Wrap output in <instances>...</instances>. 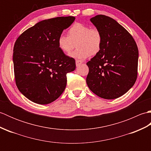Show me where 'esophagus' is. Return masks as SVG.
Instances as JSON below:
<instances>
[{"mask_svg": "<svg viewBox=\"0 0 151 151\" xmlns=\"http://www.w3.org/2000/svg\"><path fill=\"white\" fill-rule=\"evenodd\" d=\"M82 63V62L81 60H76V66H79Z\"/></svg>", "mask_w": 151, "mask_h": 151, "instance_id": "obj_1", "label": "esophagus"}]
</instances>
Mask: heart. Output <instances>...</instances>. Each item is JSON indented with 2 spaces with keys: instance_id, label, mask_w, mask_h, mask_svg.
<instances>
[{
  "instance_id": "obj_1",
  "label": "heart",
  "mask_w": 151,
  "mask_h": 151,
  "mask_svg": "<svg viewBox=\"0 0 151 151\" xmlns=\"http://www.w3.org/2000/svg\"><path fill=\"white\" fill-rule=\"evenodd\" d=\"M67 34L68 36L60 35L57 40L58 46L63 53L69 54L75 47V44L77 49L70 54L74 58L85 60L100 52L103 37L98 28L75 22L67 30Z\"/></svg>"
}]
</instances>
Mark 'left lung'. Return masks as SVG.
<instances>
[{"label":"left lung","instance_id":"left-lung-1","mask_svg":"<svg viewBox=\"0 0 151 151\" xmlns=\"http://www.w3.org/2000/svg\"><path fill=\"white\" fill-rule=\"evenodd\" d=\"M90 21L101 32L103 43L100 52L86 63V83L99 97L117 99L135 84L138 49L133 37L114 19L98 15Z\"/></svg>","mask_w":151,"mask_h":151}]
</instances>
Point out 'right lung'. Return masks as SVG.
I'll list each match as a JSON object with an SVG mask.
<instances>
[{"label":"right lung","mask_w":151,"mask_h":151,"mask_svg":"<svg viewBox=\"0 0 151 151\" xmlns=\"http://www.w3.org/2000/svg\"><path fill=\"white\" fill-rule=\"evenodd\" d=\"M73 16L46 19L22 33L14 47L13 62L16 86L35 103L47 104L62 95L67 73L76 68L75 60L66 56L57 40L75 21Z\"/></svg>","instance_id":"right-lung-1"}]
</instances>
